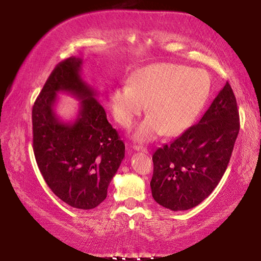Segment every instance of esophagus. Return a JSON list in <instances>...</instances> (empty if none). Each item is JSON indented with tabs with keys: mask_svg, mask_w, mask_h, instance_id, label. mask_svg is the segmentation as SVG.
<instances>
[{
	"mask_svg": "<svg viewBox=\"0 0 261 261\" xmlns=\"http://www.w3.org/2000/svg\"><path fill=\"white\" fill-rule=\"evenodd\" d=\"M134 149L137 152H144V153H148V149L145 148L143 146H140V145H135L134 146Z\"/></svg>",
	"mask_w": 261,
	"mask_h": 261,
	"instance_id": "34e87169",
	"label": "esophagus"
}]
</instances>
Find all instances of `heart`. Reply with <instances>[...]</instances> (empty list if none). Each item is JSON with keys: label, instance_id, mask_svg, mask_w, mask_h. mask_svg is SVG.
<instances>
[{"label": "heart", "instance_id": "obj_1", "mask_svg": "<svg viewBox=\"0 0 261 261\" xmlns=\"http://www.w3.org/2000/svg\"><path fill=\"white\" fill-rule=\"evenodd\" d=\"M211 93V79L204 70L187 65L156 63L139 69L130 84L118 87L112 99L113 115L130 129L148 105V114L134 138L152 141L166 134L174 136L192 124Z\"/></svg>", "mask_w": 261, "mask_h": 261}]
</instances>
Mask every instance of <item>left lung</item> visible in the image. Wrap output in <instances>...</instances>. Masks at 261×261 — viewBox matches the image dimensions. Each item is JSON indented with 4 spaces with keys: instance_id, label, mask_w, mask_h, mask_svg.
<instances>
[{
    "instance_id": "8db88e82",
    "label": "left lung",
    "mask_w": 261,
    "mask_h": 261,
    "mask_svg": "<svg viewBox=\"0 0 261 261\" xmlns=\"http://www.w3.org/2000/svg\"><path fill=\"white\" fill-rule=\"evenodd\" d=\"M240 132L235 94L227 82L200 121L153 154L152 196L171 211H187L213 192Z\"/></svg>"
}]
</instances>
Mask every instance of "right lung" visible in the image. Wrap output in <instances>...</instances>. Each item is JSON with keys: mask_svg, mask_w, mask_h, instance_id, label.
I'll list each match as a JSON object with an SVG mask.
<instances>
[{"mask_svg": "<svg viewBox=\"0 0 261 261\" xmlns=\"http://www.w3.org/2000/svg\"><path fill=\"white\" fill-rule=\"evenodd\" d=\"M83 60L71 56L53 70L32 109L33 151L49 189L65 204L92 210L124 159L125 146L107 121L99 93L82 77ZM59 93L80 100L73 121H62L55 107Z\"/></svg>", "mask_w": 261, "mask_h": 261, "instance_id": "1", "label": "right lung"}]
</instances>
